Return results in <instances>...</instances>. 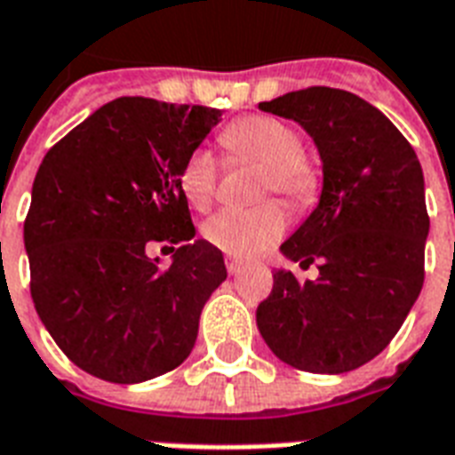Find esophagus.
<instances>
[{
  "instance_id": "1",
  "label": "esophagus",
  "mask_w": 455,
  "mask_h": 455,
  "mask_svg": "<svg viewBox=\"0 0 455 455\" xmlns=\"http://www.w3.org/2000/svg\"><path fill=\"white\" fill-rule=\"evenodd\" d=\"M225 267H228V273H230V275H239V273L244 270V263H242V260L228 259L225 260Z\"/></svg>"
}]
</instances>
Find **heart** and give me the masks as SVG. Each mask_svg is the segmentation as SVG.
Here are the masks:
<instances>
[{
  "label": "heart",
  "instance_id": "1",
  "mask_svg": "<svg viewBox=\"0 0 455 455\" xmlns=\"http://www.w3.org/2000/svg\"><path fill=\"white\" fill-rule=\"evenodd\" d=\"M220 142L239 161L260 165V195L277 192L294 206H306L320 189V171L301 154L297 130L273 116H246L223 130ZM180 192L196 211L213 202L218 165L213 154L195 149L180 168ZM287 216L277 202L253 209H223L204 223V237L235 259H251L283 237Z\"/></svg>",
  "mask_w": 455,
  "mask_h": 455
}]
</instances>
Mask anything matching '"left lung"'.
<instances>
[{"label": "left lung", "mask_w": 455, "mask_h": 455, "mask_svg": "<svg viewBox=\"0 0 455 455\" xmlns=\"http://www.w3.org/2000/svg\"><path fill=\"white\" fill-rule=\"evenodd\" d=\"M259 108L311 135L323 192L280 246L301 267L318 263V280L275 270L256 325L291 368L355 371L387 348L422 290L429 218L420 161L379 108L344 90L308 87Z\"/></svg>", "instance_id": "left-lung-1"}]
</instances>
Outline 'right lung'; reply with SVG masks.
<instances>
[{"label":"right lung","instance_id":"1","mask_svg":"<svg viewBox=\"0 0 455 455\" xmlns=\"http://www.w3.org/2000/svg\"><path fill=\"white\" fill-rule=\"evenodd\" d=\"M220 116L121 97L42 158L23 225L30 294L59 348L94 378L135 385L195 348L228 270L220 249L195 239L178 178ZM154 241L179 244L165 271L146 256Z\"/></svg>","mask_w":455,"mask_h":455}]
</instances>
